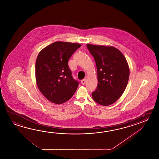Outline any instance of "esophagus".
Listing matches in <instances>:
<instances>
[{"mask_svg": "<svg viewBox=\"0 0 159 159\" xmlns=\"http://www.w3.org/2000/svg\"><path fill=\"white\" fill-rule=\"evenodd\" d=\"M81 84H85V83H86V79H84L82 80H81Z\"/></svg>", "mask_w": 159, "mask_h": 159, "instance_id": "34e87169", "label": "esophagus"}]
</instances>
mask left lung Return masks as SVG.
<instances>
[{
  "label": "left lung",
  "mask_w": 159,
  "mask_h": 159,
  "mask_svg": "<svg viewBox=\"0 0 159 159\" xmlns=\"http://www.w3.org/2000/svg\"><path fill=\"white\" fill-rule=\"evenodd\" d=\"M86 45L97 68L98 85L92 93L93 99L102 106L111 105L122 96L128 84V63L122 52L113 47Z\"/></svg>",
  "instance_id": "obj_1"
}]
</instances>
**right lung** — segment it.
Returning a JSON list of instances; mask_svg holds the SVG:
<instances>
[{
  "label": "right lung",
  "mask_w": 159,
  "mask_h": 159,
  "mask_svg": "<svg viewBox=\"0 0 159 159\" xmlns=\"http://www.w3.org/2000/svg\"><path fill=\"white\" fill-rule=\"evenodd\" d=\"M81 44L56 41L38 54L35 73L37 87L44 97L56 104L68 101L79 83L72 77L68 61Z\"/></svg>",
  "instance_id": "1"
}]
</instances>
